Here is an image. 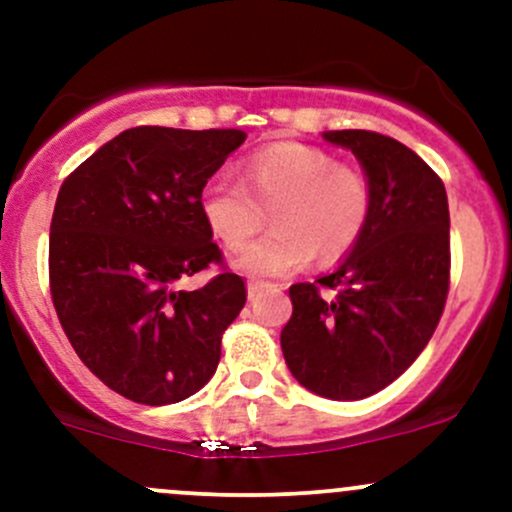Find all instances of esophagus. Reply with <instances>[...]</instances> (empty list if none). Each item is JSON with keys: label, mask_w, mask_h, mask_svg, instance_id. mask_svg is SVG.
<instances>
[{"label": "esophagus", "mask_w": 512, "mask_h": 512, "mask_svg": "<svg viewBox=\"0 0 512 512\" xmlns=\"http://www.w3.org/2000/svg\"><path fill=\"white\" fill-rule=\"evenodd\" d=\"M260 292H262L260 282H250V285H247V297H250V302H255V299L260 297Z\"/></svg>", "instance_id": "esophagus-1"}]
</instances>
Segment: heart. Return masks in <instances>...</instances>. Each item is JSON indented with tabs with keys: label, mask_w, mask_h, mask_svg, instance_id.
Instances as JSON below:
<instances>
[{
	"label": "heart",
	"mask_w": 512,
	"mask_h": 512,
	"mask_svg": "<svg viewBox=\"0 0 512 512\" xmlns=\"http://www.w3.org/2000/svg\"><path fill=\"white\" fill-rule=\"evenodd\" d=\"M273 208L276 230L244 245ZM205 225L227 250H241L237 270L265 280L302 270L312 255L337 262L356 245L371 213L369 178L324 148L280 141L242 163L240 180L220 173L200 190Z\"/></svg>",
	"instance_id": "b5f03b06"
}]
</instances>
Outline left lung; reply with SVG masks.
<instances>
[{"label":"left lung","mask_w":512,"mask_h":512,"mask_svg":"<svg viewBox=\"0 0 512 512\" xmlns=\"http://www.w3.org/2000/svg\"><path fill=\"white\" fill-rule=\"evenodd\" d=\"M371 185V213L347 260L317 285L289 287L282 354L312 394L356 401L399 379L433 337L451 280L443 180L404 143L374 131H324ZM319 286L338 292L332 300Z\"/></svg>","instance_id":"1"}]
</instances>
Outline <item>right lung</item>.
I'll use <instances>...</instances> for the list:
<instances>
[{
	"label": "right lung",
	"mask_w": 512,
	"mask_h": 512,
	"mask_svg": "<svg viewBox=\"0 0 512 512\" xmlns=\"http://www.w3.org/2000/svg\"><path fill=\"white\" fill-rule=\"evenodd\" d=\"M245 138L237 128H128L61 185L49 235L54 309L79 359L136 404H178L203 389L245 307V282L227 270L175 289L223 262L200 190Z\"/></svg>",
	"instance_id": "1"
}]
</instances>
